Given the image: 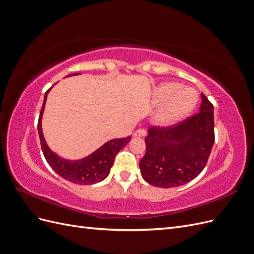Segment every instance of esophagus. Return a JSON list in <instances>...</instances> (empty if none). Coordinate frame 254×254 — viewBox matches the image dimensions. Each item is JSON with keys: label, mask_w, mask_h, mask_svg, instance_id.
<instances>
[{"label": "esophagus", "mask_w": 254, "mask_h": 254, "mask_svg": "<svg viewBox=\"0 0 254 254\" xmlns=\"http://www.w3.org/2000/svg\"><path fill=\"white\" fill-rule=\"evenodd\" d=\"M145 135H146V130L143 128L137 129L133 133V136H145Z\"/></svg>", "instance_id": "obj_1"}]
</instances>
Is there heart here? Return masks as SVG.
Masks as SVG:
<instances>
[{
  "label": "heart",
  "instance_id": "b5f03b06",
  "mask_svg": "<svg viewBox=\"0 0 254 254\" xmlns=\"http://www.w3.org/2000/svg\"><path fill=\"white\" fill-rule=\"evenodd\" d=\"M155 102L165 104L158 111L156 120L161 125H168L189 115L197 104L196 91L184 88L177 82H167L159 86L155 91Z\"/></svg>",
  "mask_w": 254,
  "mask_h": 254
}]
</instances>
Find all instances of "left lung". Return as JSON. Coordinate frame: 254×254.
Wrapping results in <instances>:
<instances>
[{
  "label": "left lung",
  "mask_w": 254,
  "mask_h": 254,
  "mask_svg": "<svg viewBox=\"0 0 254 254\" xmlns=\"http://www.w3.org/2000/svg\"><path fill=\"white\" fill-rule=\"evenodd\" d=\"M201 98L198 113L173 126L148 129L140 170L144 180L151 186L180 187L203 171L215 135L213 105L203 93Z\"/></svg>",
  "instance_id": "8db88e82"
}]
</instances>
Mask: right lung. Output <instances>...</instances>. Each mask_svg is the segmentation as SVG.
Returning a JSON list of instances; mask_svg holds the SVG:
<instances>
[{"label": "right lung", "instance_id": "1", "mask_svg": "<svg viewBox=\"0 0 254 254\" xmlns=\"http://www.w3.org/2000/svg\"><path fill=\"white\" fill-rule=\"evenodd\" d=\"M77 74L78 73H75L72 75ZM50 90L51 88L45 92L44 102L40 111L39 121H38V132H39L41 148L45 160H47L49 165L59 176L72 183L88 186V184H94L103 181L108 177L110 173V168L112 167L113 161L115 156H117V153L122 148H124V146L130 141L131 136L121 137V139H113L104 144L102 147H99L93 153H91L89 157L78 161H68L58 157L55 152H53L49 148V146L45 143L41 128L42 113Z\"/></svg>", "mask_w": 254, "mask_h": 254}]
</instances>
